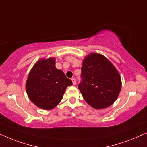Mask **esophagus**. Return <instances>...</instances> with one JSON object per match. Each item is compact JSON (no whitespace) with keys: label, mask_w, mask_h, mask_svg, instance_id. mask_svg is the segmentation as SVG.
<instances>
[{"label":"esophagus","mask_w":147,"mask_h":147,"mask_svg":"<svg viewBox=\"0 0 147 147\" xmlns=\"http://www.w3.org/2000/svg\"><path fill=\"white\" fill-rule=\"evenodd\" d=\"M72 81H73V84H74H74H76V79H75V78H72Z\"/></svg>","instance_id":"obj_1"}]
</instances>
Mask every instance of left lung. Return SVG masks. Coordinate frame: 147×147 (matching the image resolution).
Wrapping results in <instances>:
<instances>
[{"instance_id": "obj_1", "label": "left lung", "mask_w": 147, "mask_h": 147, "mask_svg": "<svg viewBox=\"0 0 147 147\" xmlns=\"http://www.w3.org/2000/svg\"><path fill=\"white\" fill-rule=\"evenodd\" d=\"M78 89L84 100L96 109L111 106L121 89L117 70L104 56L92 53L84 59Z\"/></svg>"}]
</instances>
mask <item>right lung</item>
Returning <instances> with one entry per match:
<instances>
[{"label": "right lung", "instance_id": "1", "mask_svg": "<svg viewBox=\"0 0 147 147\" xmlns=\"http://www.w3.org/2000/svg\"><path fill=\"white\" fill-rule=\"evenodd\" d=\"M73 84L61 70L55 67V60H40L35 64L26 84L30 100L40 108L51 110L61 102L67 86Z\"/></svg>", "mask_w": 147, "mask_h": 147}]
</instances>
